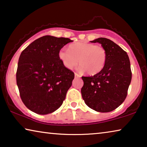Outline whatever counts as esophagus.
<instances>
[{
    "label": "esophagus",
    "mask_w": 147,
    "mask_h": 147,
    "mask_svg": "<svg viewBox=\"0 0 147 147\" xmlns=\"http://www.w3.org/2000/svg\"><path fill=\"white\" fill-rule=\"evenodd\" d=\"M74 76H75V77L76 78H79L80 77V75L78 74H77V73H74Z\"/></svg>",
    "instance_id": "1"
}]
</instances>
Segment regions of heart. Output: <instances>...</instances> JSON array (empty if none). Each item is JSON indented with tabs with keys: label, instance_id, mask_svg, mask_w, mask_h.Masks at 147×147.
Instances as JSON below:
<instances>
[{
	"label": "heart",
	"instance_id": "1",
	"mask_svg": "<svg viewBox=\"0 0 147 147\" xmlns=\"http://www.w3.org/2000/svg\"><path fill=\"white\" fill-rule=\"evenodd\" d=\"M59 57L66 68L72 69L79 64L80 71L94 75L100 73L105 65L107 53L102 47L86 42L71 44L69 50L61 49Z\"/></svg>",
	"mask_w": 147,
	"mask_h": 147
}]
</instances>
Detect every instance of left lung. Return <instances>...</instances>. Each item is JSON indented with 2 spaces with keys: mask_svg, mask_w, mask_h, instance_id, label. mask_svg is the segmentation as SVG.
Instances as JSON below:
<instances>
[{
  "mask_svg": "<svg viewBox=\"0 0 147 147\" xmlns=\"http://www.w3.org/2000/svg\"><path fill=\"white\" fill-rule=\"evenodd\" d=\"M90 42L101 44L106 51L107 60L100 73L82 76V97L88 107L97 112H111L127 97L132 78L129 56L110 39L98 38Z\"/></svg>",
  "mask_w": 147,
  "mask_h": 147,
  "instance_id": "8db88e82",
  "label": "left lung"
}]
</instances>
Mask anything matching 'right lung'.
<instances>
[{"label": "right lung", "instance_id": "obj_1", "mask_svg": "<svg viewBox=\"0 0 147 147\" xmlns=\"http://www.w3.org/2000/svg\"><path fill=\"white\" fill-rule=\"evenodd\" d=\"M73 42L47 35L28 45L20 54L16 84L24 105L32 112L47 115L57 110L74 78L59 57L61 49Z\"/></svg>", "mask_w": 147, "mask_h": 147}]
</instances>
